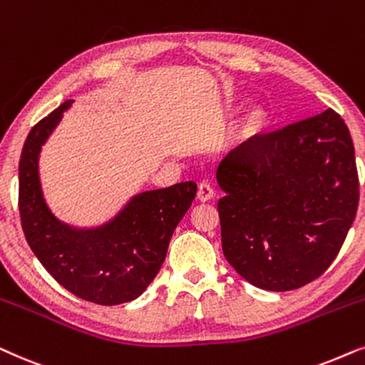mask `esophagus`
<instances>
[{"instance_id":"34e87169","label":"esophagus","mask_w":365,"mask_h":365,"mask_svg":"<svg viewBox=\"0 0 365 365\" xmlns=\"http://www.w3.org/2000/svg\"><path fill=\"white\" fill-rule=\"evenodd\" d=\"M213 195H215V193H213V188L210 187V183L202 182L200 185H198V192H197L198 200H200V202H208V200H212Z\"/></svg>"}]
</instances>
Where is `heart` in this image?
Returning a JSON list of instances; mask_svg holds the SVG:
<instances>
[{
	"label": "heart",
	"instance_id": "b5f03b06",
	"mask_svg": "<svg viewBox=\"0 0 365 365\" xmlns=\"http://www.w3.org/2000/svg\"><path fill=\"white\" fill-rule=\"evenodd\" d=\"M272 115L269 110L255 106L250 110L242 121L239 132H237V145L242 148H254L265 140L272 130Z\"/></svg>",
	"mask_w": 365,
	"mask_h": 365
}]
</instances>
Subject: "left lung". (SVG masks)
I'll return each instance as SVG.
<instances>
[{"label": "left lung", "instance_id": "left-lung-1", "mask_svg": "<svg viewBox=\"0 0 365 365\" xmlns=\"http://www.w3.org/2000/svg\"><path fill=\"white\" fill-rule=\"evenodd\" d=\"M222 249L255 287H304L332 264L356 218L359 177L347 125L332 108L235 148L218 165Z\"/></svg>", "mask_w": 365, "mask_h": 365}]
</instances>
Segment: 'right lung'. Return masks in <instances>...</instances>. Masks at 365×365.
Masks as SVG:
<instances>
[{"label": "right lung", "mask_w": 365, "mask_h": 365, "mask_svg": "<svg viewBox=\"0 0 365 365\" xmlns=\"http://www.w3.org/2000/svg\"><path fill=\"white\" fill-rule=\"evenodd\" d=\"M73 100L33 126L19 158V217L28 245L58 284L76 297L118 305L140 297L167 257L175 228L197 195L195 182L135 195L118 215L95 228H75L43 198L38 158Z\"/></svg>", "instance_id": "add662e5"}]
</instances>
